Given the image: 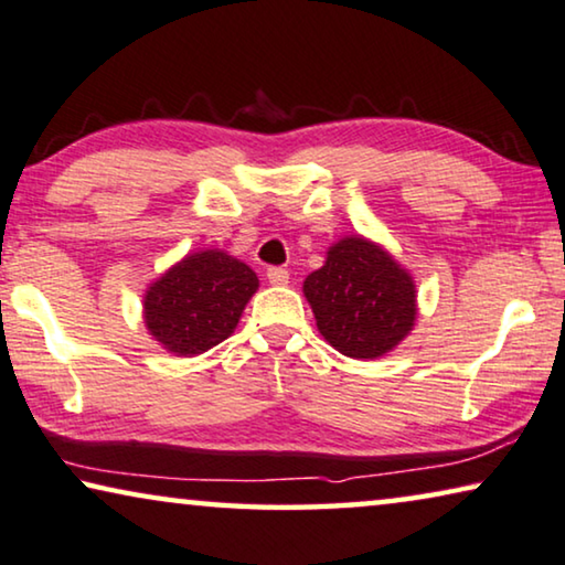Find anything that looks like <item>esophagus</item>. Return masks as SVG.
I'll return each mask as SVG.
<instances>
[{
	"instance_id": "obj_1",
	"label": "esophagus",
	"mask_w": 565,
	"mask_h": 565,
	"mask_svg": "<svg viewBox=\"0 0 565 565\" xmlns=\"http://www.w3.org/2000/svg\"><path fill=\"white\" fill-rule=\"evenodd\" d=\"M266 276H268V284H274V286H286V284H289V271H286V268L274 266V268H268Z\"/></svg>"
}]
</instances>
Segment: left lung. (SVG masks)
<instances>
[{
    "label": "left lung",
    "mask_w": 565,
    "mask_h": 565,
    "mask_svg": "<svg viewBox=\"0 0 565 565\" xmlns=\"http://www.w3.org/2000/svg\"><path fill=\"white\" fill-rule=\"evenodd\" d=\"M305 297L317 330L342 355L375 360L406 340L416 324V281L388 248L344 235L327 248L322 268L311 271Z\"/></svg>",
    "instance_id": "1"
}]
</instances>
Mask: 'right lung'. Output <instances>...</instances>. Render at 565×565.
<instances>
[{"instance_id":"1","label":"right lung","mask_w":565,"mask_h":565,"mask_svg":"<svg viewBox=\"0 0 565 565\" xmlns=\"http://www.w3.org/2000/svg\"><path fill=\"white\" fill-rule=\"evenodd\" d=\"M258 276L223 248L177 260L147 286L141 317L151 340L177 358H195L235 332Z\"/></svg>"}]
</instances>
